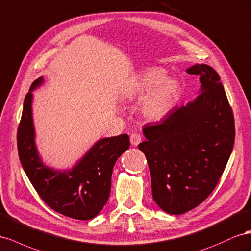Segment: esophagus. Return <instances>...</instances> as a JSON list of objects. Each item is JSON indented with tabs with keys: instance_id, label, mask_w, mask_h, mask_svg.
<instances>
[{
	"instance_id": "obj_1",
	"label": "esophagus",
	"mask_w": 251,
	"mask_h": 251,
	"mask_svg": "<svg viewBox=\"0 0 251 251\" xmlns=\"http://www.w3.org/2000/svg\"><path fill=\"white\" fill-rule=\"evenodd\" d=\"M141 141H142V137H141L140 133L135 132V133H132L130 135V143L133 146H138L141 143Z\"/></svg>"
}]
</instances>
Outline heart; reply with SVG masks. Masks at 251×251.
Here are the masks:
<instances>
[{
    "label": "heart",
    "mask_w": 251,
    "mask_h": 251,
    "mask_svg": "<svg viewBox=\"0 0 251 251\" xmlns=\"http://www.w3.org/2000/svg\"><path fill=\"white\" fill-rule=\"evenodd\" d=\"M162 67H150L134 78L127 91V98L143 99L141 111L149 121H160L173 109L180 95V83L173 76H166Z\"/></svg>",
    "instance_id": "b5f03b06"
}]
</instances>
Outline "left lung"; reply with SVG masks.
<instances>
[{
	"label": "left lung",
	"instance_id": "1",
	"mask_svg": "<svg viewBox=\"0 0 251 251\" xmlns=\"http://www.w3.org/2000/svg\"><path fill=\"white\" fill-rule=\"evenodd\" d=\"M201 82L200 96L143 127L139 144L151 177L154 202L170 214L187 212L207 199L220 180L234 144V120L218 73L206 64L186 70Z\"/></svg>",
	"mask_w": 251,
	"mask_h": 251
}]
</instances>
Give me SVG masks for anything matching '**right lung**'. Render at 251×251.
<instances>
[{"mask_svg":"<svg viewBox=\"0 0 251 251\" xmlns=\"http://www.w3.org/2000/svg\"><path fill=\"white\" fill-rule=\"evenodd\" d=\"M42 83L43 76L37 78L25 97L17 135L21 164L50 208L75 220L94 219L109 198L112 169L118 157L129 148V137L121 134L99 140L70 170L49 168L35 146L32 120V90Z\"/></svg>","mask_w":251,"mask_h":251,"instance_id":"right-lung-1","label":"right lung"}]
</instances>
